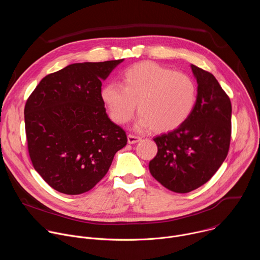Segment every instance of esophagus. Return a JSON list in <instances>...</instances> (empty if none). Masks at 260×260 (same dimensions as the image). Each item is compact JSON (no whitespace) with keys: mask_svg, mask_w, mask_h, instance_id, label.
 I'll return each instance as SVG.
<instances>
[{"mask_svg":"<svg viewBox=\"0 0 260 260\" xmlns=\"http://www.w3.org/2000/svg\"><path fill=\"white\" fill-rule=\"evenodd\" d=\"M139 141H141V138L138 137V136L131 135V134L127 136V142H128V144H136V143H138Z\"/></svg>","mask_w":260,"mask_h":260,"instance_id":"1","label":"esophagus"}]
</instances>
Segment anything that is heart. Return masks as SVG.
Returning <instances> with one entry per match:
<instances>
[{
  "mask_svg": "<svg viewBox=\"0 0 260 260\" xmlns=\"http://www.w3.org/2000/svg\"><path fill=\"white\" fill-rule=\"evenodd\" d=\"M121 79L122 84L110 82L101 90L110 117L117 124L134 117L138 103L141 115L137 128L153 126L157 132H169L186 120L197 105L196 81L155 62L135 63L123 71Z\"/></svg>",
  "mask_w": 260,
  "mask_h": 260,
  "instance_id": "heart-1",
  "label": "heart"
}]
</instances>
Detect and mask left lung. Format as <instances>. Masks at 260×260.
Here are the masks:
<instances>
[{"mask_svg": "<svg viewBox=\"0 0 260 260\" xmlns=\"http://www.w3.org/2000/svg\"><path fill=\"white\" fill-rule=\"evenodd\" d=\"M198 101L180 126L155 137L157 154L151 175L169 190L190 192L207 183L228 156L232 135V104L211 73L191 64Z\"/></svg>", "mask_w": 260, "mask_h": 260, "instance_id": "obj_1", "label": "left lung"}]
</instances>
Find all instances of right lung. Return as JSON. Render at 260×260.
<instances>
[{
	"instance_id": "right-lung-1",
	"label": "right lung",
	"mask_w": 260,
	"mask_h": 260,
	"mask_svg": "<svg viewBox=\"0 0 260 260\" xmlns=\"http://www.w3.org/2000/svg\"><path fill=\"white\" fill-rule=\"evenodd\" d=\"M123 60L69 64L45 76L26 101L30 160L58 192L76 196L93 188L127 143L101 98L102 81Z\"/></svg>"
}]
</instances>
